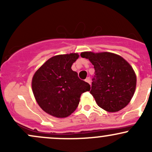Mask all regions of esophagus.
I'll return each instance as SVG.
<instances>
[{
    "mask_svg": "<svg viewBox=\"0 0 152 152\" xmlns=\"http://www.w3.org/2000/svg\"><path fill=\"white\" fill-rule=\"evenodd\" d=\"M85 81H86L87 83H89V84H91V79H90V78L89 77H88V78H86V80H85Z\"/></svg>",
    "mask_w": 152,
    "mask_h": 152,
    "instance_id": "esophagus-1",
    "label": "esophagus"
}]
</instances>
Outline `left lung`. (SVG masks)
Segmentation results:
<instances>
[{"mask_svg":"<svg viewBox=\"0 0 152 152\" xmlns=\"http://www.w3.org/2000/svg\"><path fill=\"white\" fill-rule=\"evenodd\" d=\"M82 58L90 61L95 69L91 94L99 107L116 112L128 105L137 86V76L132 66L118 54L85 51Z\"/></svg>","mask_w":152,"mask_h":152,"instance_id":"left-lung-1","label":"left lung"}]
</instances>
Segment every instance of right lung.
<instances>
[{
    "label": "right lung",
    "mask_w": 152,
    "mask_h": 152,
    "mask_svg": "<svg viewBox=\"0 0 152 152\" xmlns=\"http://www.w3.org/2000/svg\"><path fill=\"white\" fill-rule=\"evenodd\" d=\"M78 57L77 53L54 56L34 74L31 86L35 99L50 116H70L77 108L81 94L90 91V85L71 69Z\"/></svg>",
    "instance_id": "add662e5"
}]
</instances>
